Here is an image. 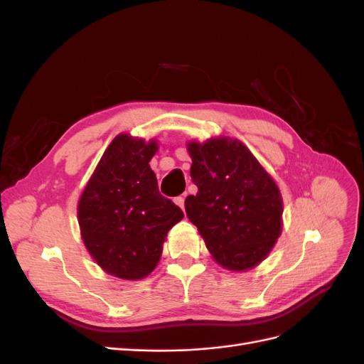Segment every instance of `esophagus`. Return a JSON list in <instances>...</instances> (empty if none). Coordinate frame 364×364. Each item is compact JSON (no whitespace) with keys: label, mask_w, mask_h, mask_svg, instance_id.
<instances>
[{"label":"esophagus","mask_w":364,"mask_h":364,"mask_svg":"<svg viewBox=\"0 0 364 364\" xmlns=\"http://www.w3.org/2000/svg\"><path fill=\"white\" fill-rule=\"evenodd\" d=\"M174 203L178 205V206L182 209V211H183V209H185V197H183V196H178V197H176V199H174Z\"/></svg>","instance_id":"esophagus-1"}]
</instances>
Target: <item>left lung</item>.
<instances>
[{
	"label": "left lung",
	"mask_w": 364,
	"mask_h": 364,
	"mask_svg": "<svg viewBox=\"0 0 364 364\" xmlns=\"http://www.w3.org/2000/svg\"><path fill=\"white\" fill-rule=\"evenodd\" d=\"M197 194L185 199L190 222L220 266L245 272L266 259L282 230V196L243 142L218 136L186 144Z\"/></svg>",
	"instance_id": "8db88e82"
}]
</instances>
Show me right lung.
Returning a JSON list of instances; mask_svg holds the SVG:
<instances>
[{
  "mask_svg": "<svg viewBox=\"0 0 364 364\" xmlns=\"http://www.w3.org/2000/svg\"><path fill=\"white\" fill-rule=\"evenodd\" d=\"M158 142L119 134L105 150L77 205L94 261L119 279L146 278L158 266L168 230L183 213L158 190L150 159Z\"/></svg>",
  "mask_w": 364,
  "mask_h": 364,
  "instance_id": "obj_1",
  "label": "right lung"
}]
</instances>
